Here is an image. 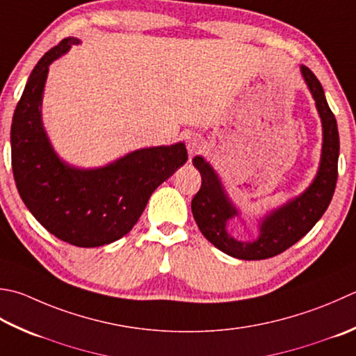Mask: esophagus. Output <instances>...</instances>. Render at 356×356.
<instances>
[{
	"mask_svg": "<svg viewBox=\"0 0 356 356\" xmlns=\"http://www.w3.org/2000/svg\"><path fill=\"white\" fill-rule=\"evenodd\" d=\"M186 148L190 156H196L202 151V138L197 134H191L186 138Z\"/></svg>",
	"mask_w": 356,
	"mask_h": 356,
	"instance_id": "obj_1",
	"label": "esophagus"
}]
</instances>
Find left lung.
Listing matches in <instances>:
<instances>
[{
    "mask_svg": "<svg viewBox=\"0 0 356 356\" xmlns=\"http://www.w3.org/2000/svg\"><path fill=\"white\" fill-rule=\"evenodd\" d=\"M301 75L321 117L323 149L319 168L305 191L259 219V236L256 241L242 242L227 232L228 220L238 218L239 210L228 197L225 186L213 166L202 156L193 159V165L202 176L200 190L191 200L194 220L202 234L228 256L243 261H259L285 252L315 227L335 193L339 157L337 118L329 108L316 75L304 65H301Z\"/></svg>",
    "mask_w": 356,
    "mask_h": 356,
    "instance_id": "8db88e82",
    "label": "left lung"
}]
</instances>
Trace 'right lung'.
Listing matches in <instances>:
<instances>
[{"instance_id":"right-lung-1","label":"right lung","mask_w":356,"mask_h":356,"mask_svg":"<svg viewBox=\"0 0 356 356\" xmlns=\"http://www.w3.org/2000/svg\"><path fill=\"white\" fill-rule=\"evenodd\" d=\"M79 38L69 37L38 61L12 118V171L33 218L55 238L92 248L118 241L137 224L156 188L186 160L184 142L128 152L100 168H76L55 152L41 103L49 66Z\"/></svg>"}]
</instances>
